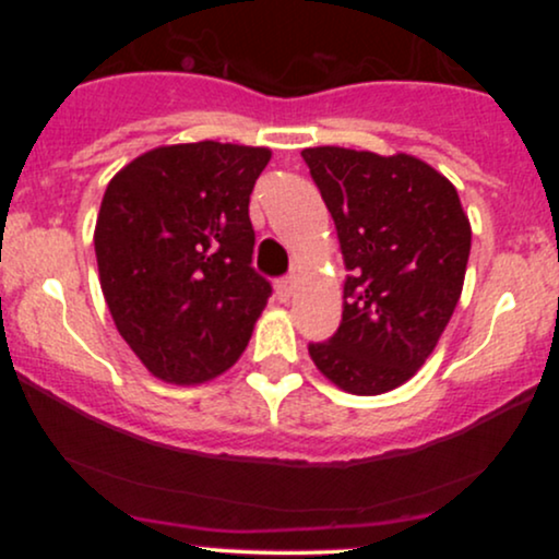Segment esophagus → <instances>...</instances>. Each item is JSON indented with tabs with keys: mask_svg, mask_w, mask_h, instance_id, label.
I'll use <instances>...</instances> for the list:
<instances>
[{
	"mask_svg": "<svg viewBox=\"0 0 559 559\" xmlns=\"http://www.w3.org/2000/svg\"><path fill=\"white\" fill-rule=\"evenodd\" d=\"M275 294H278L281 301H288L294 297V278H281L278 284H275Z\"/></svg>",
	"mask_w": 559,
	"mask_h": 559,
	"instance_id": "esophagus-1",
	"label": "esophagus"
}]
</instances>
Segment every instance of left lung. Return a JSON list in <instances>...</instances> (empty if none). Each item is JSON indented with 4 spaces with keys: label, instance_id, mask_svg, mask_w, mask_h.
<instances>
[{
    "label": "left lung",
    "instance_id": "left-lung-1",
    "mask_svg": "<svg viewBox=\"0 0 559 559\" xmlns=\"http://www.w3.org/2000/svg\"><path fill=\"white\" fill-rule=\"evenodd\" d=\"M301 157L349 271L342 325L310 357L338 389L383 394L439 344L463 294L471 223L457 189L413 155L312 146Z\"/></svg>",
    "mask_w": 559,
    "mask_h": 559
}]
</instances>
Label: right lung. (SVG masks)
<instances>
[{
  "label": "right lung",
  "mask_w": 559,
  "mask_h": 559,
  "mask_svg": "<svg viewBox=\"0 0 559 559\" xmlns=\"http://www.w3.org/2000/svg\"><path fill=\"white\" fill-rule=\"evenodd\" d=\"M265 146H157L107 183L94 249L120 336L152 376L204 383L247 349L271 284L252 267L249 194Z\"/></svg>",
  "instance_id": "1"
}]
</instances>
